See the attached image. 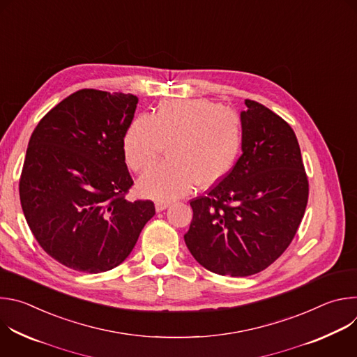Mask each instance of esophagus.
Wrapping results in <instances>:
<instances>
[{
	"instance_id": "obj_1",
	"label": "esophagus",
	"mask_w": 357,
	"mask_h": 357,
	"mask_svg": "<svg viewBox=\"0 0 357 357\" xmlns=\"http://www.w3.org/2000/svg\"><path fill=\"white\" fill-rule=\"evenodd\" d=\"M171 206V202H165V200H158L157 203H155V208H157V212H162V211H165L167 208H169Z\"/></svg>"
}]
</instances>
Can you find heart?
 Segmentation results:
<instances>
[{"label":"heart","mask_w":357,"mask_h":357,"mask_svg":"<svg viewBox=\"0 0 357 357\" xmlns=\"http://www.w3.org/2000/svg\"><path fill=\"white\" fill-rule=\"evenodd\" d=\"M243 117L206 98L168 100L151 117L139 116L128 126L123 149L127 165L145 172L168 145V161L139 179L142 193L172 200L199 186L226 178L243 151Z\"/></svg>","instance_id":"obj_1"}]
</instances>
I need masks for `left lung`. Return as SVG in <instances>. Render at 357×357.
Masks as SVG:
<instances>
[{
  "label": "left lung",
  "instance_id": "8db88e82",
  "mask_svg": "<svg viewBox=\"0 0 357 357\" xmlns=\"http://www.w3.org/2000/svg\"><path fill=\"white\" fill-rule=\"evenodd\" d=\"M243 154L206 196L190 200L185 243L219 275L270 267L291 244L307 209L310 183L291 126L259 101L244 100Z\"/></svg>",
  "mask_w": 357,
  "mask_h": 357
}]
</instances>
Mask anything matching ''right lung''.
<instances>
[{"instance_id":"add662e5","label":"right lung","mask_w":357,"mask_h":357,"mask_svg":"<svg viewBox=\"0 0 357 357\" xmlns=\"http://www.w3.org/2000/svg\"><path fill=\"white\" fill-rule=\"evenodd\" d=\"M134 94L82 89L35 127L20 178L26 223L50 257L97 274L121 264L155 215L148 199L127 200L134 185L123 139Z\"/></svg>"}]
</instances>
